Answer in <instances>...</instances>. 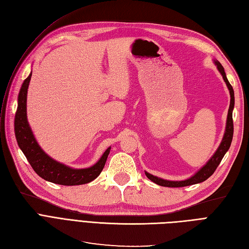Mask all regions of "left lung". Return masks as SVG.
<instances>
[{
    "mask_svg": "<svg viewBox=\"0 0 249 249\" xmlns=\"http://www.w3.org/2000/svg\"><path fill=\"white\" fill-rule=\"evenodd\" d=\"M214 64L216 65L218 71L220 72V74L222 76L225 84H227L229 91H230V95H231V103H230V108H229V112H228V117H227V124H225V131L223 134V138L220 142L219 146L216 149V152L214 153V155L210 158V160L203 165V166L197 171L195 172L192 177H190L189 178H186L184 180H168V179H164L161 178H158L156 176L150 175L147 171H145V176L152 180V182L163 186V187H171V188H178V187H185V186H190V185H194V184H198L206 180L207 178H209L211 176L213 175L214 171L216 170V168L218 167V165L220 164L222 158L224 157V155L227 154V152L229 150L231 143L232 140V134H233V124H232V110H233V106H235V94H233V89L231 87V85L230 84V82L227 78V74H225L223 66L220 64V62L218 60H214Z\"/></svg>",
    "mask_w": 249,
    "mask_h": 249,
    "instance_id": "8db88e82",
    "label": "left lung"
}]
</instances>
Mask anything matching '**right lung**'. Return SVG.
Returning a JSON list of instances; mask_svg holds the SVG:
<instances>
[{
  "label": "right lung",
  "instance_id": "1",
  "mask_svg": "<svg viewBox=\"0 0 249 249\" xmlns=\"http://www.w3.org/2000/svg\"><path fill=\"white\" fill-rule=\"evenodd\" d=\"M31 76L32 71L20 87L18 97V109L14 118V132L21 152L24 153L37 175L48 182L63 186H76L92 182L100 176L106 164L111 146L105 150L99 161L88 168H71L54 160L44 153L36 141L27 118V94Z\"/></svg>",
  "mask_w": 249,
  "mask_h": 249
}]
</instances>
